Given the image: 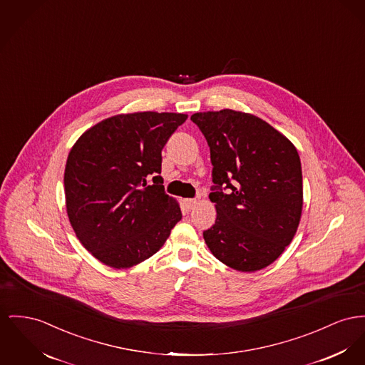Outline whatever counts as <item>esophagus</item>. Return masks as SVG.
<instances>
[{
    "label": "esophagus",
    "mask_w": 365,
    "mask_h": 365,
    "mask_svg": "<svg viewBox=\"0 0 365 365\" xmlns=\"http://www.w3.org/2000/svg\"><path fill=\"white\" fill-rule=\"evenodd\" d=\"M184 205L187 209H194L195 206L197 205V202L195 199H184Z\"/></svg>",
    "instance_id": "obj_1"
}]
</instances>
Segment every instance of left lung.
<instances>
[{"label": "left lung", "mask_w": 365, "mask_h": 365, "mask_svg": "<svg viewBox=\"0 0 365 365\" xmlns=\"http://www.w3.org/2000/svg\"><path fill=\"white\" fill-rule=\"evenodd\" d=\"M213 165L217 219L203 232L213 256L253 272L274 263L292 242L303 207L300 158L291 141L263 119L240 110L199 112ZM224 186L229 192L224 195Z\"/></svg>", "instance_id": "8db88e82"}]
</instances>
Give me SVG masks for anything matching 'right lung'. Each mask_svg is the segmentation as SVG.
Wrapping results in <instances>:
<instances>
[{
  "instance_id": "1",
  "label": "right lung",
  "mask_w": 365,
  "mask_h": 365,
  "mask_svg": "<svg viewBox=\"0 0 365 365\" xmlns=\"http://www.w3.org/2000/svg\"><path fill=\"white\" fill-rule=\"evenodd\" d=\"M187 118L120 113L72 146L63 175L66 212L76 237L101 263L120 269L144 262L182 217L178 202L165 194L160 170L162 149Z\"/></svg>"
}]
</instances>
